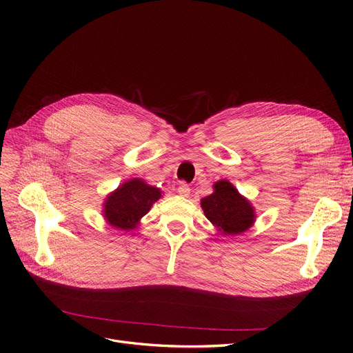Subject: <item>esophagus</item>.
Instances as JSON below:
<instances>
[{
  "instance_id": "esophagus-1",
  "label": "esophagus",
  "mask_w": 353,
  "mask_h": 353,
  "mask_svg": "<svg viewBox=\"0 0 353 353\" xmlns=\"http://www.w3.org/2000/svg\"><path fill=\"white\" fill-rule=\"evenodd\" d=\"M176 191H178L179 196L188 197V194H190V187H188V184H185V183H179V187H178Z\"/></svg>"
}]
</instances>
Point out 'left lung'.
Returning a JSON list of instances; mask_svg holds the SVG:
<instances>
[{
    "instance_id": "obj_1",
    "label": "left lung",
    "mask_w": 353,
    "mask_h": 353,
    "mask_svg": "<svg viewBox=\"0 0 353 353\" xmlns=\"http://www.w3.org/2000/svg\"><path fill=\"white\" fill-rule=\"evenodd\" d=\"M206 218L221 236H239L253 227L256 212L250 203L239 193L228 179L213 184V193L200 200Z\"/></svg>"
}]
</instances>
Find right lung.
Masks as SVG:
<instances>
[{
	"instance_id": "add662e5",
	"label": "right lung",
	"mask_w": 353,
	"mask_h": 353,
	"mask_svg": "<svg viewBox=\"0 0 353 353\" xmlns=\"http://www.w3.org/2000/svg\"><path fill=\"white\" fill-rule=\"evenodd\" d=\"M160 188L147 184L141 178L126 179L103 201V218L114 230L132 231L162 197Z\"/></svg>"
}]
</instances>
